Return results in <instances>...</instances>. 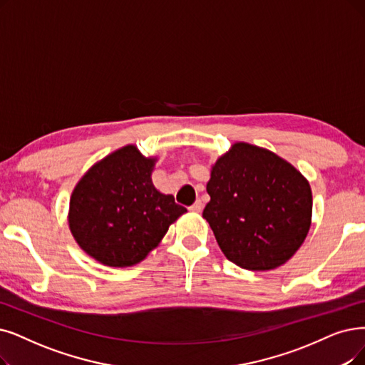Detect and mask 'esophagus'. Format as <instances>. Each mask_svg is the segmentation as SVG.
Listing matches in <instances>:
<instances>
[{"label":"esophagus","instance_id":"34e87169","mask_svg":"<svg viewBox=\"0 0 365 365\" xmlns=\"http://www.w3.org/2000/svg\"><path fill=\"white\" fill-rule=\"evenodd\" d=\"M202 208H203V205H202V200H196L193 205L190 207V211H193V212H200L202 211Z\"/></svg>","mask_w":365,"mask_h":365}]
</instances>
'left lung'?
<instances>
[{"label":"left lung","mask_w":365,"mask_h":365,"mask_svg":"<svg viewBox=\"0 0 365 365\" xmlns=\"http://www.w3.org/2000/svg\"><path fill=\"white\" fill-rule=\"evenodd\" d=\"M203 208L225 256L244 269L268 271L299 249L312 223L310 184L286 160L235 143L217 160Z\"/></svg>","instance_id":"left-lung-1"}]
</instances>
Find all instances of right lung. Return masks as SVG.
Segmentation results:
<instances>
[{
    "mask_svg": "<svg viewBox=\"0 0 365 365\" xmlns=\"http://www.w3.org/2000/svg\"><path fill=\"white\" fill-rule=\"evenodd\" d=\"M154 158L128 145L94 165L70 199L68 225L82 249L108 267H132L187 210L151 181Z\"/></svg>",
    "mask_w": 365,
    "mask_h": 365,
    "instance_id": "add662e5",
    "label": "right lung"
}]
</instances>
